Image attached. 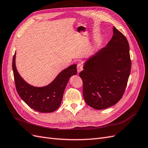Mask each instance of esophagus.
Listing matches in <instances>:
<instances>
[{
  "instance_id": "obj_1",
  "label": "esophagus",
  "mask_w": 148,
  "mask_h": 148,
  "mask_svg": "<svg viewBox=\"0 0 148 148\" xmlns=\"http://www.w3.org/2000/svg\"><path fill=\"white\" fill-rule=\"evenodd\" d=\"M77 71L78 72H80L83 69V65L81 64H77Z\"/></svg>"
}]
</instances>
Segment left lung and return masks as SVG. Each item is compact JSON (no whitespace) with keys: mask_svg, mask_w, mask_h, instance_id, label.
Segmentation results:
<instances>
[{"mask_svg":"<svg viewBox=\"0 0 148 148\" xmlns=\"http://www.w3.org/2000/svg\"><path fill=\"white\" fill-rule=\"evenodd\" d=\"M107 46L84 64L79 75L83 81V95L86 104L102 110L115 105L126 89L132 62L126 37L117 28Z\"/></svg>","mask_w":148,"mask_h":148,"instance_id":"1","label":"left lung"}]
</instances>
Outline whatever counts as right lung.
I'll return each instance as SVG.
<instances>
[{
  "mask_svg": "<svg viewBox=\"0 0 148 148\" xmlns=\"http://www.w3.org/2000/svg\"><path fill=\"white\" fill-rule=\"evenodd\" d=\"M12 69L16 91L21 99L31 108L42 113L52 112L59 108L69 78L77 73V65H72L62 71L51 84L36 88L26 83L18 74L15 66V53Z\"/></svg>",
  "mask_w": 148,
  "mask_h": 148,
  "instance_id": "obj_1",
  "label": "right lung"
}]
</instances>
